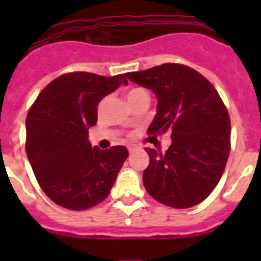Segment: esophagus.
I'll return each mask as SVG.
<instances>
[{"label":"esophagus","mask_w":261,"mask_h":261,"mask_svg":"<svg viewBox=\"0 0 261 261\" xmlns=\"http://www.w3.org/2000/svg\"><path fill=\"white\" fill-rule=\"evenodd\" d=\"M136 149H138L137 145H133V144L128 145V150H129V153H132V151H135Z\"/></svg>","instance_id":"1"}]
</instances>
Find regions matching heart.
I'll use <instances>...</instances> for the list:
<instances>
[{"mask_svg": "<svg viewBox=\"0 0 261 261\" xmlns=\"http://www.w3.org/2000/svg\"><path fill=\"white\" fill-rule=\"evenodd\" d=\"M140 91H145L144 89H140V87H136V89H132L130 90V91H129L128 93V95H126V98H128V96H130V95H133V94H136V93H140Z\"/></svg>", "mask_w": 261, "mask_h": 261, "instance_id": "heart-1", "label": "heart"}]
</instances>
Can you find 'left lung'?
<instances>
[{"instance_id":"8db88e82","label":"left lung","mask_w":261,"mask_h":261,"mask_svg":"<svg viewBox=\"0 0 261 261\" xmlns=\"http://www.w3.org/2000/svg\"><path fill=\"white\" fill-rule=\"evenodd\" d=\"M125 75L158 99L147 133L171 132L166 153L145 149L150 158L142 174L147 193L171 208L200 204L216 188L229 158L231 128L222 99L204 75L181 64Z\"/></svg>"}]
</instances>
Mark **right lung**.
<instances>
[{
    "instance_id": "obj_1",
    "label": "right lung",
    "mask_w": 261,
    "mask_h": 261,
    "mask_svg": "<svg viewBox=\"0 0 261 261\" xmlns=\"http://www.w3.org/2000/svg\"><path fill=\"white\" fill-rule=\"evenodd\" d=\"M125 74L75 71L43 89L26 119V153L39 186L62 208L85 211L110 195L125 162V146L100 150L91 146L89 128L98 120V105Z\"/></svg>"
}]
</instances>
